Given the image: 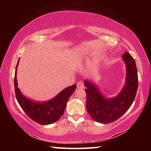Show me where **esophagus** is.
<instances>
[{
  "mask_svg": "<svg viewBox=\"0 0 151 151\" xmlns=\"http://www.w3.org/2000/svg\"><path fill=\"white\" fill-rule=\"evenodd\" d=\"M77 88L79 89H83L85 88V85H84L83 81H80L79 83H77Z\"/></svg>",
  "mask_w": 151,
  "mask_h": 151,
  "instance_id": "34e87169",
  "label": "esophagus"
}]
</instances>
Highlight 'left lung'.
Here are the masks:
<instances>
[{
	"mask_svg": "<svg viewBox=\"0 0 151 151\" xmlns=\"http://www.w3.org/2000/svg\"><path fill=\"white\" fill-rule=\"evenodd\" d=\"M122 59L127 65V81L124 87L116 97L106 99L94 84L85 81L86 110L94 121L101 123L115 121L123 115L133 103L139 83L136 63L128 52L122 56Z\"/></svg>",
	"mask_w": 151,
	"mask_h": 151,
	"instance_id": "1",
	"label": "left lung"
}]
</instances>
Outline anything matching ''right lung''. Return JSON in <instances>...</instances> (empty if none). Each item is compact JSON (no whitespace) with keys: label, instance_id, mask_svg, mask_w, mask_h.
I'll list each match as a JSON object with an SVG mask.
<instances>
[{"label":"right lung","instance_id":"right-lung-1","mask_svg":"<svg viewBox=\"0 0 151 151\" xmlns=\"http://www.w3.org/2000/svg\"><path fill=\"white\" fill-rule=\"evenodd\" d=\"M19 62V59L16 66L14 80L15 95L18 103L27 116L35 122L42 125L54 123L63 114L66 103L75 91L76 85L64 89L57 96L48 101L42 103L34 102L26 98L17 87V68Z\"/></svg>","mask_w":151,"mask_h":151}]
</instances>
